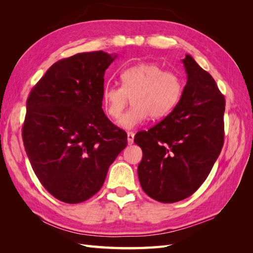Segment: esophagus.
<instances>
[{
	"instance_id": "34e87169",
	"label": "esophagus",
	"mask_w": 253,
	"mask_h": 253,
	"mask_svg": "<svg viewBox=\"0 0 253 253\" xmlns=\"http://www.w3.org/2000/svg\"><path fill=\"white\" fill-rule=\"evenodd\" d=\"M134 142V133L133 132H128L127 133V143L128 144H133Z\"/></svg>"
}]
</instances>
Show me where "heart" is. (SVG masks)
I'll use <instances>...</instances> for the list:
<instances>
[{"label": "heart", "instance_id": "obj_1", "mask_svg": "<svg viewBox=\"0 0 253 253\" xmlns=\"http://www.w3.org/2000/svg\"><path fill=\"white\" fill-rule=\"evenodd\" d=\"M121 86L108 84L102 90L105 114L117 119L132 98L133 106L121 116L119 126L132 129L148 120L168 116L179 102L183 82L172 71H164L155 63H139L120 74Z\"/></svg>", "mask_w": 253, "mask_h": 253}]
</instances>
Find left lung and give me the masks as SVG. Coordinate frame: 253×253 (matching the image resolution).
<instances>
[{"mask_svg": "<svg viewBox=\"0 0 253 253\" xmlns=\"http://www.w3.org/2000/svg\"><path fill=\"white\" fill-rule=\"evenodd\" d=\"M179 102L149 131L135 135L142 150L138 177L153 200L172 204L192 195L208 177L224 144L225 97L190 55Z\"/></svg>", "mask_w": 253, "mask_h": 253, "instance_id": "8db88e82", "label": "left lung"}]
</instances>
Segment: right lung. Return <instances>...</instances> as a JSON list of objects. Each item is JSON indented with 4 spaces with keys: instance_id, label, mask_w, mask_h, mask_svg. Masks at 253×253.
<instances>
[{
    "instance_id": "add662e5",
    "label": "right lung",
    "mask_w": 253,
    "mask_h": 253,
    "mask_svg": "<svg viewBox=\"0 0 253 253\" xmlns=\"http://www.w3.org/2000/svg\"><path fill=\"white\" fill-rule=\"evenodd\" d=\"M117 56L81 52L52 64L30 90L22 138L42 186L67 204L103 186L127 136L102 110L104 73Z\"/></svg>"
}]
</instances>
